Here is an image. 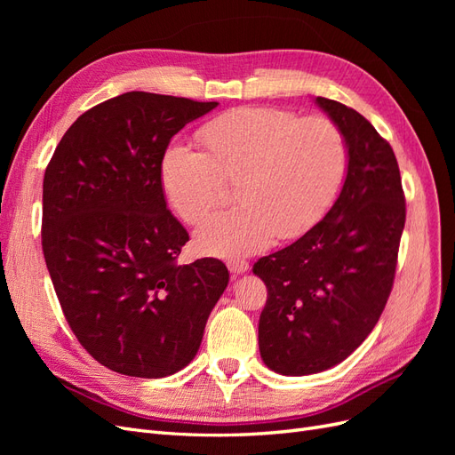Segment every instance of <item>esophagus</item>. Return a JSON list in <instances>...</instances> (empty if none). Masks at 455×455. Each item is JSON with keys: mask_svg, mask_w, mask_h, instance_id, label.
I'll return each mask as SVG.
<instances>
[{"mask_svg": "<svg viewBox=\"0 0 455 455\" xmlns=\"http://www.w3.org/2000/svg\"><path fill=\"white\" fill-rule=\"evenodd\" d=\"M228 267H229L231 273L241 275L244 271H249V261L239 259V258H233V259H228Z\"/></svg>", "mask_w": 455, "mask_h": 455, "instance_id": "1", "label": "esophagus"}]
</instances>
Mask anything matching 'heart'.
<instances>
[{
	"label": "heart",
	"mask_w": 455,
	"mask_h": 455,
	"mask_svg": "<svg viewBox=\"0 0 455 455\" xmlns=\"http://www.w3.org/2000/svg\"><path fill=\"white\" fill-rule=\"evenodd\" d=\"M204 148L171 146L161 182L188 224H197L237 182L239 204L212 214L197 229L206 254H254L277 237L296 239L326 214L343 184L349 146L341 127L324 116L241 106L199 129Z\"/></svg>",
	"instance_id": "1"
}]
</instances>
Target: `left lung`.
<instances>
[{
	"instance_id": "8db88e82",
	"label": "left lung",
	"mask_w": 455,
	"mask_h": 455,
	"mask_svg": "<svg viewBox=\"0 0 455 455\" xmlns=\"http://www.w3.org/2000/svg\"><path fill=\"white\" fill-rule=\"evenodd\" d=\"M316 104L347 139L341 194L304 237L252 267L267 288L259 355L284 376L336 366L374 330L393 291L406 222L391 144L356 109L323 96Z\"/></svg>"
}]
</instances>
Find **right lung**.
<instances>
[{
    "mask_svg": "<svg viewBox=\"0 0 455 455\" xmlns=\"http://www.w3.org/2000/svg\"><path fill=\"white\" fill-rule=\"evenodd\" d=\"M218 102L132 91L76 119L47 164L41 246L62 313L102 366L164 378L194 359L229 273L180 266L189 241L167 209L171 139Z\"/></svg>",
    "mask_w": 455,
    "mask_h": 455,
    "instance_id": "add662e5",
    "label": "right lung"
}]
</instances>
